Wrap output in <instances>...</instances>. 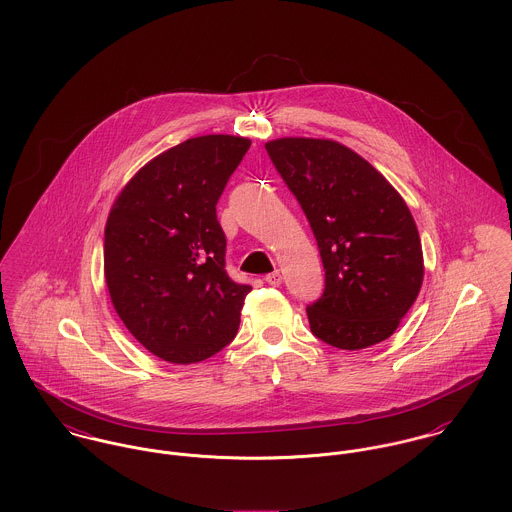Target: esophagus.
<instances>
[{
    "label": "esophagus",
    "mask_w": 512,
    "mask_h": 512,
    "mask_svg": "<svg viewBox=\"0 0 512 512\" xmlns=\"http://www.w3.org/2000/svg\"><path fill=\"white\" fill-rule=\"evenodd\" d=\"M265 281L271 284V286H279V284L283 283V275H281V271H275V273L267 275Z\"/></svg>",
    "instance_id": "34e87169"
}]
</instances>
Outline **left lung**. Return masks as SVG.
<instances>
[{
    "label": "left lung",
    "mask_w": 512,
    "mask_h": 512,
    "mask_svg": "<svg viewBox=\"0 0 512 512\" xmlns=\"http://www.w3.org/2000/svg\"><path fill=\"white\" fill-rule=\"evenodd\" d=\"M265 149L302 206L326 269L322 298L306 308L312 334L349 351L391 338L424 279L406 202L338 141L283 137Z\"/></svg>",
    "instance_id": "8db88e82"
}]
</instances>
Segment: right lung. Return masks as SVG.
I'll return each mask as SVG.
<instances>
[{
    "label": "right lung",
    "mask_w": 512,
    "mask_h": 512,
    "mask_svg": "<svg viewBox=\"0 0 512 512\" xmlns=\"http://www.w3.org/2000/svg\"><path fill=\"white\" fill-rule=\"evenodd\" d=\"M251 141L186 139L151 159L117 194L104 275L117 316L153 355L188 365L235 338L249 284L226 273L216 204Z\"/></svg>",
    "instance_id": "right-lung-1"
}]
</instances>
